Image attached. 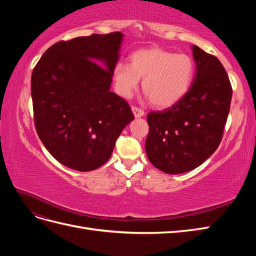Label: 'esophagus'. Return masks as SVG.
<instances>
[{
    "label": "esophagus",
    "mask_w": 256,
    "mask_h": 256,
    "mask_svg": "<svg viewBox=\"0 0 256 256\" xmlns=\"http://www.w3.org/2000/svg\"><path fill=\"white\" fill-rule=\"evenodd\" d=\"M131 110H132L134 115L136 116V118H142V116L144 115V111L138 106H132L131 108Z\"/></svg>",
    "instance_id": "esophagus-1"
}]
</instances>
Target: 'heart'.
<instances>
[{"mask_svg": "<svg viewBox=\"0 0 256 256\" xmlns=\"http://www.w3.org/2000/svg\"><path fill=\"white\" fill-rule=\"evenodd\" d=\"M194 72V62L187 54L154 47L131 54L130 65L122 62L116 64L113 79L118 94L129 98L143 78L142 90L152 104L168 108L187 94Z\"/></svg>", "mask_w": 256, "mask_h": 256, "instance_id": "1", "label": "heart"}]
</instances>
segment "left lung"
Returning a JSON list of instances; mask_svg holds the SVG:
<instances>
[{
    "label": "left lung",
    "instance_id": "left-lung-1",
    "mask_svg": "<svg viewBox=\"0 0 256 256\" xmlns=\"http://www.w3.org/2000/svg\"><path fill=\"white\" fill-rule=\"evenodd\" d=\"M192 52L196 67L187 94L171 108L147 114V158L168 174L189 172L210 157L230 112L232 85L221 62L196 44Z\"/></svg>",
    "mask_w": 256,
    "mask_h": 256
}]
</instances>
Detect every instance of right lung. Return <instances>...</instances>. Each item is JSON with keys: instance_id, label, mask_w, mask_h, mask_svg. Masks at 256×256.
<instances>
[{"instance_id": "add662e5", "label": "right lung", "mask_w": 256, "mask_h": 256, "mask_svg": "<svg viewBox=\"0 0 256 256\" xmlns=\"http://www.w3.org/2000/svg\"><path fill=\"white\" fill-rule=\"evenodd\" d=\"M122 40L120 32L60 40L34 67L30 92L37 134L67 168L88 172L104 164L134 118L126 100L110 90Z\"/></svg>"}]
</instances>
